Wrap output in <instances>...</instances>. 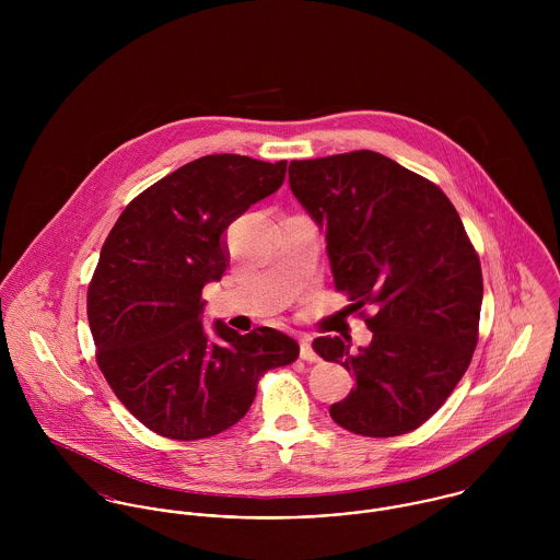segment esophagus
I'll return each instance as SVG.
<instances>
[{
	"instance_id": "34e87169",
	"label": "esophagus",
	"mask_w": 560,
	"mask_h": 560,
	"mask_svg": "<svg viewBox=\"0 0 560 560\" xmlns=\"http://www.w3.org/2000/svg\"><path fill=\"white\" fill-rule=\"evenodd\" d=\"M300 358L306 360V362H317V360H319V355H317V351L313 349V342H311L308 336H302V338H300Z\"/></svg>"
}]
</instances>
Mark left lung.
<instances>
[{"mask_svg": "<svg viewBox=\"0 0 560 560\" xmlns=\"http://www.w3.org/2000/svg\"><path fill=\"white\" fill-rule=\"evenodd\" d=\"M289 185L325 233L338 291L373 304V340L355 353L319 336L323 360L355 375L329 407L342 429L393 438L451 397L479 340L482 276L459 213L431 180L373 151L291 161Z\"/></svg>", "mask_w": 560, "mask_h": 560, "instance_id": "obj_1", "label": "left lung"}]
</instances>
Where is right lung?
I'll use <instances>...</instances> for the list:
<instances>
[{
  "mask_svg": "<svg viewBox=\"0 0 560 560\" xmlns=\"http://www.w3.org/2000/svg\"><path fill=\"white\" fill-rule=\"evenodd\" d=\"M287 161L243 155L189 161L142 191L103 243L88 289L96 362L120 402L170 440H202L247 413L265 371L298 360L273 329L213 323L202 289L229 267L226 229L280 189Z\"/></svg>",
  "mask_w": 560,
  "mask_h": 560,
  "instance_id": "add662e5",
  "label": "right lung"
}]
</instances>
